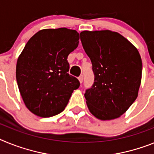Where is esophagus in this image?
<instances>
[{"instance_id":"obj_1","label":"esophagus","mask_w":154,"mask_h":154,"mask_svg":"<svg viewBox=\"0 0 154 154\" xmlns=\"http://www.w3.org/2000/svg\"><path fill=\"white\" fill-rule=\"evenodd\" d=\"M78 79H79V81H80V83H82L83 81H84V76L81 75L80 77H78Z\"/></svg>"}]
</instances>
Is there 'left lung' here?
<instances>
[{
	"instance_id": "obj_1",
	"label": "left lung",
	"mask_w": 154,
	"mask_h": 154,
	"mask_svg": "<svg viewBox=\"0 0 154 154\" xmlns=\"http://www.w3.org/2000/svg\"><path fill=\"white\" fill-rule=\"evenodd\" d=\"M80 36L94 74L93 85L85 94L88 109L98 119H117L138 96L143 66L140 53L116 32L84 31Z\"/></svg>"
}]
</instances>
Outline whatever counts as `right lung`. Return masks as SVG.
<instances>
[{
	"instance_id": "right-lung-1",
	"label": "right lung",
	"mask_w": 154,
	"mask_h": 154,
	"mask_svg": "<svg viewBox=\"0 0 154 154\" xmlns=\"http://www.w3.org/2000/svg\"><path fill=\"white\" fill-rule=\"evenodd\" d=\"M79 33L66 28L38 31L25 45L16 65V80L25 106L42 118L60 113L80 86L68 73V55L78 46Z\"/></svg>"
}]
</instances>
